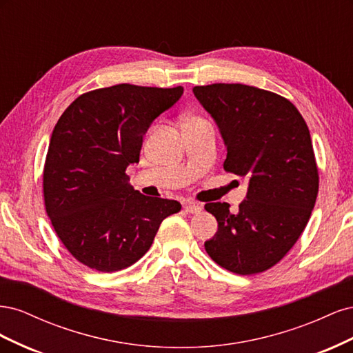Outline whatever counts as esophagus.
I'll return each instance as SVG.
<instances>
[{
	"instance_id": "obj_1",
	"label": "esophagus",
	"mask_w": 353,
	"mask_h": 353,
	"mask_svg": "<svg viewBox=\"0 0 353 353\" xmlns=\"http://www.w3.org/2000/svg\"><path fill=\"white\" fill-rule=\"evenodd\" d=\"M185 210L190 212V213H199V212H201V205H199V203L190 201L185 205Z\"/></svg>"
}]
</instances>
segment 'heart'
<instances>
[{"label": "heart", "mask_w": 353, "mask_h": 353, "mask_svg": "<svg viewBox=\"0 0 353 353\" xmlns=\"http://www.w3.org/2000/svg\"><path fill=\"white\" fill-rule=\"evenodd\" d=\"M188 121H197V117H190Z\"/></svg>", "instance_id": "obj_1"}]
</instances>
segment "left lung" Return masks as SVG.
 Listing matches in <instances>:
<instances>
[{
  "instance_id": "left-lung-1",
  "label": "left lung",
  "mask_w": 353,
  "mask_h": 353,
  "mask_svg": "<svg viewBox=\"0 0 353 353\" xmlns=\"http://www.w3.org/2000/svg\"><path fill=\"white\" fill-rule=\"evenodd\" d=\"M193 92L225 143L223 169L249 178L237 213L228 203L205 205L218 221L205 249L234 274L263 272L293 248L315 206L319 176L307 125L293 103L271 91L212 83Z\"/></svg>"
}]
</instances>
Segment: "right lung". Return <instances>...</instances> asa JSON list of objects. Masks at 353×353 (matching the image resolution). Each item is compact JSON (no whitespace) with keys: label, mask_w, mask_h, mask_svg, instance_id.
I'll list each match as a JSON object with an SVG mask.
<instances>
[{"label":"right lung","mask_w":353,"mask_h":353,"mask_svg":"<svg viewBox=\"0 0 353 353\" xmlns=\"http://www.w3.org/2000/svg\"><path fill=\"white\" fill-rule=\"evenodd\" d=\"M184 88L119 83L85 92L63 112L44 166V203L74 259L100 272L121 271L150 249L176 200L147 197L125 174L140 162L143 137Z\"/></svg>","instance_id":"add662e5"}]
</instances>
